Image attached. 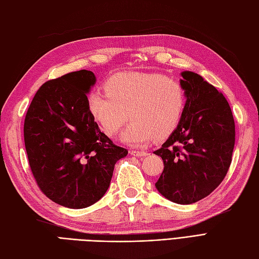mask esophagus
Returning a JSON list of instances; mask_svg holds the SVG:
<instances>
[{
    "label": "esophagus",
    "instance_id": "obj_1",
    "mask_svg": "<svg viewBox=\"0 0 259 259\" xmlns=\"http://www.w3.org/2000/svg\"><path fill=\"white\" fill-rule=\"evenodd\" d=\"M131 155L135 157H143L147 156V151H141V150H131Z\"/></svg>",
    "mask_w": 259,
    "mask_h": 259
}]
</instances>
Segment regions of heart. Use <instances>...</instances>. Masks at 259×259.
I'll return each mask as SVG.
<instances>
[{"instance_id": "heart-1", "label": "heart", "mask_w": 259, "mask_h": 259, "mask_svg": "<svg viewBox=\"0 0 259 259\" xmlns=\"http://www.w3.org/2000/svg\"><path fill=\"white\" fill-rule=\"evenodd\" d=\"M105 91H91L88 109L108 136L117 133L128 112L132 122L119 140L132 147L171 135L187 106L185 87L161 73H116L106 81Z\"/></svg>"}]
</instances>
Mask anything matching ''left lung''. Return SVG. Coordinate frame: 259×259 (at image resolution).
Listing matches in <instances>:
<instances>
[{
    "instance_id": "left-lung-1",
    "label": "left lung",
    "mask_w": 259,
    "mask_h": 259,
    "mask_svg": "<svg viewBox=\"0 0 259 259\" xmlns=\"http://www.w3.org/2000/svg\"><path fill=\"white\" fill-rule=\"evenodd\" d=\"M187 106L179 126L161 148L163 171L155 184L166 199L191 204L207 197L228 174L235 123L222 93L192 71L181 72Z\"/></svg>"
}]
</instances>
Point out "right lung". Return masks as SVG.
<instances>
[{
	"mask_svg": "<svg viewBox=\"0 0 259 259\" xmlns=\"http://www.w3.org/2000/svg\"><path fill=\"white\" fill-rule=\"evenodd\" d=\"M97 78L80 70L47 81L24 123L25 148L40 190L54 202L83 209L103 197L115 163L128 151L100 131L88 109Z\"/></svg>",
	"mask_w": 259,
	"mask_h": 259,
	"instance_id": "1",
	"label": "right lung"
}]
</instances>
